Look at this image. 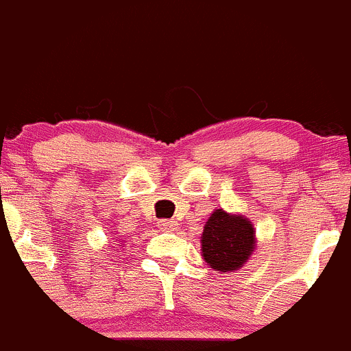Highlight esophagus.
Listing matches in <instances>:
<instances>
[{
	"instance_id": "1",
	"label": "esophagus",
	"mask_w": 351,
	"mask_h": 351,
	"mask_svg": "<svg viewBox=\"0 0 351 351\" xmlns=\"http://www.w3.org/2000/svg\"><path fill=\"white\" fill-rule=\"evenodd\" d=\"M158 226H160V230L172 231V230H176L178 223H176V221H172V219H162V221H160Z\"/></svg>"
}]
</instances>
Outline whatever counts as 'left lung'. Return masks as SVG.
Instances as JSON below:
<instances>
[{
	"mask_svg": "<svg viewBox=\"0 0 351 351\" xmlns=\"http://www.w3.org/2000/svg\"><path fill=\"white\" fill-rule=\"evenodd\" d=\"M256 247V231L250 221L223 208L212 212L202 233V256L217 271L240 269Z\"/></svg>",
	"mask_w": 351,
	"mask_h": 351,
	"instance_id": "8db88e82",
	"label": "left lung"
}]
</instances>
